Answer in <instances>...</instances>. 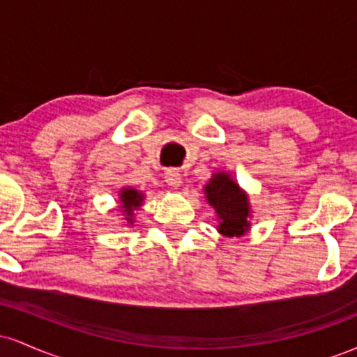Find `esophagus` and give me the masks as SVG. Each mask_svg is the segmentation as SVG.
Returning a JSON list of instances; mask_svg holds the SVG:
<instances>
[{"instance_id": "1", "label": "esophagus", "mask_w": 357, "mask_h": 357, "mask_svg": "<svg viewBox=\"0 0 357 357\" xmlns=\"http://www.w3.org/2000/svg\"><path fill=\"white\" fill-rule=\"evenodd\" d=\"M165 179H166L167 186H171V188H179L183 183L181 173H179L178 169H167Z\"/></svg>"}]
</instances>
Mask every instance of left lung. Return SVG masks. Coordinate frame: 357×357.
Segmentation results:
<instances>
[{
  "label": "left lung",
  "mask_w": 357,
  "mask_h": 357,
  "mask_svg": "<svg viewBox=\"0 0 357 357\" xmlns=\"http://www.w3.org/2000/svg\"><path fill=\"white\" fill-rule=\"evenodd\" d=\"M210 206L215 208L218 218V231L223 236H241L250 228V199L248 195L231 179L228 173H215L204 186Z\"/></svg>",
  "instance_id": "obj_1"
}]
</instances>
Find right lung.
Wrapping results in <instances>:
<instances>
[{"mask_svg": "<svg viewBox=\"0 0 357 357\" xmlns=\"http://www.w3.org/2000/svg\"><path fill=\"white\" fill-rule=\"evenodd\" d=\"M119 202H121V210L124 213L126 221L129 225L134 223V211L141 208L142 202H144V192L134 190V188L127 186L122 188L119 192Z\"/></svg>", "mask_w": 357, "mask_h": 357, "instance_id": "right-lung-1", "label": "right lung"}]
</instances>
